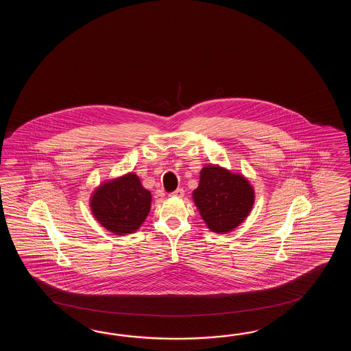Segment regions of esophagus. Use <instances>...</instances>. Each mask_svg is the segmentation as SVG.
Wrapping results in <instances>:
<instances>
[{
	"mask_svg": "<svg viewBox=\"0 0 351 351\" xmlns=\"http://www.w3.org/2000/svg\"><path fill=\"white\" fill-rule=\"evenodd\" d=\"M184 195V191L182 188H178L177 191H174L172 193H169V197H177V198H182Z\"/></svg>",
	"mask_w": 351,
	"mask_h": 351,
	"instance_id": "esophagus-1",
	"label": "esophagus"
}]
</instances>
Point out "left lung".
<instances>
[{"label": "left lung", "mask_w": 351, "mask_h": 351, "mask_svg": "<svg viewBox=\"0 0 351 351\" xmlns=\"http://www.w3.org/2000/svg\"><path fill=\"white\" fill-rule=\"evenodd\" d=\"M192 198L209 231L223 234L237 228L251 213L254 188L242 173L208 165L202 168Z\"/></svg>", "instance_id": "1"}]
</instances>
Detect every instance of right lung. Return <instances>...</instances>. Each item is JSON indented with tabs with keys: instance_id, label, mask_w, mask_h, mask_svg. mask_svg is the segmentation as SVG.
Instances as JSON below:
<instances>
[{
	"instance_id": "add662e5",
	"label": "right lung",
	"mask_w": 351,
	"mask_h": 351,
	"mask_svg": "<svg viewBox=\"0 0 351 351\" xmlns=\"http://www.w3.org/2000/svg\"><path fill=\"white\" fill-rule=\"evenodd\" d=\"M152 193L133 172L108 179L90 195L94 218L117 236L134 233L149 215Z\"/></svg>"
}]
</instances>
